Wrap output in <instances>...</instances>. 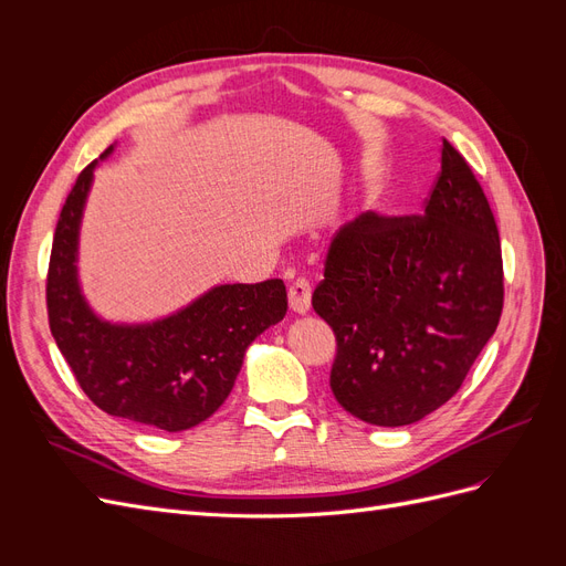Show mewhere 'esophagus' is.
Segmentation results:
<instances>
[{
  "instance_id": "1",
  "label": "esophagus",
  "mask_w": 566,
  "mask_h": 566,
  "mask_svg": "<svg viewBox=\"0 0 566 566\" xmlns=\"http://www.w3.org/2000/svg\"><path fill=\"white\" fill-rule=\"evenodd\" d=\"M287 302H290V310L295 314H306L312 306V285L306 279H297L293 281L287 290Z\"/></svg>"
}]
</instances>
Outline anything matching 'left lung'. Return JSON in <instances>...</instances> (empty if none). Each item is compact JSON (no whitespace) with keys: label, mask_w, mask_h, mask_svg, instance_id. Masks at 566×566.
I'll return each instance as SVG.
<instances>
[{"label":"left lung","mask_w":566,"mask_h":566,"mask_svg":"<svg viewBox=\"0 0 566 566\" xmlns=\"http://www.w3.org/2000/svg\"><path fill=\"white\" fill-rule=\"evenodd\" d=\"M312 306L335 333L331 389L354 418L410 424L460 389L499 328L503 256L482 186L447 139L424 212L342 227Z\"/></svg>","instance_id":"obj_1"}]
</instances>
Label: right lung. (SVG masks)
Listing matches in <instances>:
<instances>
[{
    "label": "right lung",
    "instance_id": "obj_1",
    "mask_svg": "<svg viewBox=\"0 0 566 566\" xmlns=\"http://www.w3.org/2000/svg\"><path fill=\"white\" fill-rule=\"evenodd\" d=\"M113 146L104 150V160ZM96 163L80 172L59 217L46 273V314L82 391L108 416L181 432L227 401L245 349L283 321L281 279L217 285L186 310L142 325L101 321L77 283V238Z\"/></svg>",
    "mask_w": 566,
    "mask_h": 566
}]
</instances>
